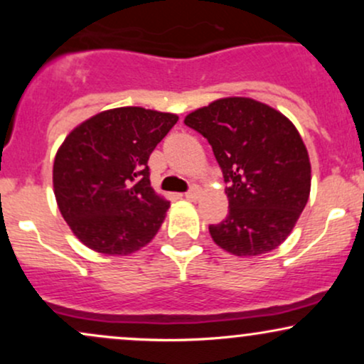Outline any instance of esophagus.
Masks as SVG:
<instances>
[{
	"instance_id": "1",
	"label": "esophagus",
	"mask_w": 364,
	"mask_h": 364,
	"mask_svg": "<svg viewBox=\"0 0 364 364\" xmlns=\"http://www.w3.org/2000/svg\"><path fill=\"white\" fill-rule=\"evenodd\" d=\"M198 195H200V190L196 186H193L191 188V190H188L186 193H185V198L186 200H191V202H195L196 198H198Z\"/></svg>"
}]
</instances>
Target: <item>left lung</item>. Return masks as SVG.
<instances>
[{"label": "left lung", "mask_w": 364, "mask_h": 364, "mask_svg": "<svg viewBox=\"0 0 364 364\" xmlns=\"http://www.w3.org/2000/svg\"><path fill=\"white\" fill-rule=\"evenodd\" d=\"M210 144L223 171L229 214L208 225L236 257L272 252L291 235L310 196L311 166L286 116L248 97H225L185 118Z\"/></svg>", "instance_id": "obj_1"}]
</instances>
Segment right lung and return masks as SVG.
Masks as SVG:
<instances>
[{"label":"right lung","instance_id":"right-lung-1","mask_svg":"<svg viewBox=\"0 0 364 364\" xmlns=\"http://www.w3.org/2000/svg\"><path fill=\"white\" fill-rule=\"evenodd\" d=\"M176 121L171 112L116 107L66 136L54 157V195L83 245L123 257L157 235L169 202L150 186L147 162Z\"/></svg>","mask_w":364,"mask_h":364}]
</instances>
